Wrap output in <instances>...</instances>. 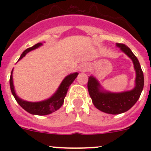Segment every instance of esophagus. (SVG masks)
I'll list each match as a JSON object with an SVG mask.
<instances>
[{
	"label": "esophagus",
	"mask_w": 151,
	"mask_h": 151,
	"mask_svg": "<svg viewBox=\"0 0 151 151\" xmlns=\"http://www.w3.org/2000/svg\"><path fill=\"white\" fill-rule=\"evenodd\" d=\"M89 66L88 63H82L79 66V71L81 72H86L88 69Z\"/></svg>",
	"instance_id": "obj_1"
}]
</instances>
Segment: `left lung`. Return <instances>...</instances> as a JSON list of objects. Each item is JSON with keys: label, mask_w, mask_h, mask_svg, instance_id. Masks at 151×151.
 Masks as SVG:
<instances>
[{"label": "left lung", "mask_w": 151, "mask_h": 151, "mask_svg": "<svg viewBox=\"0 0 151 151\" xmlns=\"http://www.w3.org/2000/svg\"><path fill=\"white\" fill-rule=\"evenodd\" d=\"M116 46L132 60L136 71L134 88L117 94L104 92L100 90L99 83L93 76L89 77L88 82V89L94 105L101 111L109 114H119L128 111L138 101L144 88V74L138 58L124 44L116 43Z\"/></svg>", "instance_id": "obj_1"}]
</instances>
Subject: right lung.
I'll list each match as a JSON object with an SVG mask.
<instances>
[{"label": "right lung", "instance_id": "obj_1", "mask_svg": "<svg viewBox=\"0 0 151 151\" xmlns=\"http://www.w3.org/2000/svg\"><path fill=\"white\" fill-rule=\"evenodd\" d=\"M42 45V43H38L35 45L34 46L31 47L29 48H27L26 50H24L22 52V54H21L19 59H22L24 56L27 54L28 52L31 51V50H34V49L37 48L39 46ZM10 75V90H11L12 94H13V97H15L16 101L20 105L24 110H26L28 113H31V114H34V115H39V116H43V115H47L50 113H53V112L56 111L63 104L64 98L66 97L67 91L69 89V87L70 86L75 78H76L78 73H75L73 74H70L69 76L64 78L63 81L62 82L61 85H60L59 88L55 94L52 96L50 98L46 100V101H41V102H28L26 101H22L20 98H19L17 96L14 91V87H13V76Z\"/></svg>", "mask_w": 151, "mask_h": 151}]
</instances>
